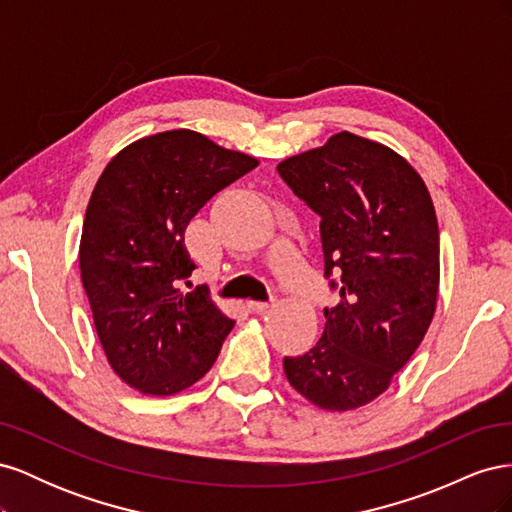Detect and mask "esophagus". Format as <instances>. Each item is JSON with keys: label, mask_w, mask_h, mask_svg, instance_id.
<instances>
[{"label": "esophagus", "mask_w": 512, "mask_h": 512, "mask_svg": "<svg viewBox=\"0 0 512 512\" xmlns=\"http://www.w3.org/2000/svg\"><path fill=\"white\" fill-rule=\"evenodd\" d=\"M245 307L250 309L252 314H262V312H267V309H269V303L267 301H247Z\"/></svg>", "instance_id": "obj_1"}]
</instances>
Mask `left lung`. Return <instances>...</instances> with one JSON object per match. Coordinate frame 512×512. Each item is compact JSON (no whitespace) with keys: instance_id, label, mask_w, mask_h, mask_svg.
Wrapping results in <instances>:
<instances>
[{"instance_id":"left-lung-1","label":"left lung","mask_w":512,"mask_h":512,"mask_svg":"<svg viewBox=\"0 0 512 512\" xmlns=\"http://www.w3.org/2000/svg\"><path fill=\"white\" fill-rule=\"evenodd\" d=\"M277 173L320 215L324 275L339 290L318 344L286 356L284 374L314 406L356 410L389 389L436 314V209L406 158L352 132L286 158Z\"/></svg>"}]
</instances>
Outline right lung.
<instances>
[{
  "instance_id": "add662e5",
  "label": "right lung",
  "mask_w": 512,
  "mask_h": 512,
  "mask_svg": "<svg viewBox=\"0 0 512 512\" xmlns=\"http://www.w3.org/2000/svg\"><path fill=\"white\" fill-rule=\"evenodd\" d=\"M256 166L205 134L168 130L123 147L91 192L81 282L108 365L143 395L190 389L235 327L207 288L181 290L196 269L183 235L209 198Z\"/></svg>"
}]
</instances>
